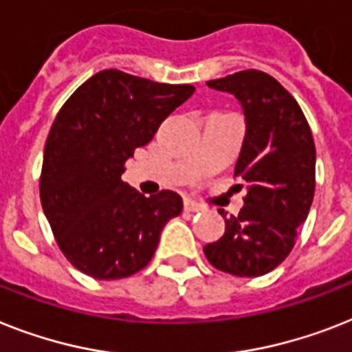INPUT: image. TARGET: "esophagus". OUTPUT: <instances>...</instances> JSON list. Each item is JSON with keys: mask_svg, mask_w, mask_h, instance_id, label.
<instances>
[{"mask_svg": "<svg viewBox=\"0 0 352 352\" xmlns=\"http://www.w3.org/2000/svg\"><path fill=\"white\" fill-rule=\"evenodd\" d=\"M184 210L186 211H191V213H195V211H202L204 208H202L201 204H197V202L193 201H184Z\"/></svg>", "mask_w": 352, "mask_h": 352, "instance_id": "1", "label": "esophagus"}]
</instances>
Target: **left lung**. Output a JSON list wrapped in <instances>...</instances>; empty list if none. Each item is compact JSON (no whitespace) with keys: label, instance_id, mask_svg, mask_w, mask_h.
Listing matches in <instances>:
<instances>
[{"label":"left lung","instance_id":"1","mask_svg":"<svg viewBox=\"0 0 352 352\" xmlns=\"http://www.w3.org/2000/svg\"><path fill=\"white\" fill-rule=\"evenodd\" d=\"M208 87L233 94L244 108L245 137L235 175L248 184V193L236 217L226 219L219 210L226 233L204 245V255L230 275L262 276L289 255L296 228L313 204V133L295 97L270 74L250 68Z\"/></svg>","mask_w":352,"mask_h":352}]
</instances>
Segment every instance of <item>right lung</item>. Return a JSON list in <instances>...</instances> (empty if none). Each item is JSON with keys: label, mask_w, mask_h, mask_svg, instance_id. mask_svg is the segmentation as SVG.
I'll use <instances>...</instances> for the list:
<instances>
[{"label": "right lung", "mask_w": 352, "mask_h": 352, "mask_svg": "<svg viewBox=\"0 0 352 352\" xmlns=\"http://www.w3.org/2000/svg\"><path fill=\"white\" fill-rule=\"evenodd\" d=\"M193 92L110 68L82 82L56 116L39 197L59 250L85 275H135L150 264L166 222L181 215L175 191L144 197L121 175L135 148Z\"/></svg>", "instance_id": "add662e5"}]
</instances>
